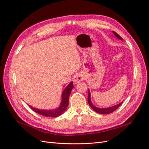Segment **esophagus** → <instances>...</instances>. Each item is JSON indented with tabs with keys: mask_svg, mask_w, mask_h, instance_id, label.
<instances>
[{
	"mask_svg": "<svg viewBox=\"0 0 149 149\" xmlns=\"http://www.w3.org/2000/svg\"><path fill=\"white\" fill-rule=\"evenodd\" d=\"M83 80V77L82 74L80 73H78L74 76L73 83H74V84H78L80 81H82Z\"/></svg>",
	"mask_w": 149,
	"mask_h": 149,
	"instance_id": "1",
	"label": "esophagus"
}]
</instances>
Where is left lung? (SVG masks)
Listing matches in <instances>:
<instances>
[{
    "instance_id": "obj_1",
    "label": "left lung",
    "mask_w": 149,
    "mask_h": 149,
    "mask_svg": "<svg viewBox=\"0 0 149 149\" xmlns=\"http://www.w3.org/2000/svg\"><path fill=\"white\" fill-rule=\"evenodd\" d=\"M112 32L114 33V34L116 35V37H118L119 39L123 40V38H122L120 37V36L116 32V31H112ZM88 93H89V94H88V101L89 104L90 106H91V107L92 108V109L94 111H96V112H97V113H99V114H110V113H111V112L116 111L122 104H123V102H122L118 104H117V105L114 106H112V107H107V108H104V109H101V108L96 107H95V106L93 105V104L91 103V97H90V92H89V91Z\"/></svg>"
}]
</instances>
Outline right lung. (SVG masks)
<instances>
[{"label":"right lung","mask_w":149,"mask_h":149,"mask_svg":"<svg viewBox=\"0 0 149 149\" xmlns=\"http://www.w3.org/2000/svg\"><path fill=\"white\" fill-rule=\"evenodd\" d=\"M73 88V83L71 82L67 86L66 88L65 89L64 91L62 94V101L61 105L57 109L54 110H40L33 108L32 107L30 106L31 109L37 113L46 117H51V118H56V117L61 115L67 109L68 106L69 102V96L71 92L72 89Z\"/></svg>","instance_id":"obj_1"}]
</instances>
